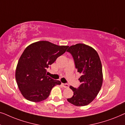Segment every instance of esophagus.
Returning a JSON list of instances; mask_svg holds the SVG:
<instances>
[{
	"label": "esophagus",
	"instance_id": "1",
	"mask_svg": "<svg viewBox=\"0 0 125 125\" xmlns=\"http://www.w3.org/2000/svg\"><path fill=\"white\" fill-rule=\"evenodd\" d=\"M62 86L65 88H69V85H68V83H62Z\"/></svg>",
	"mask_w": 125,
	"mask_h": 125
}]
</instances>
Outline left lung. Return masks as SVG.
Masks as SVG:
<instances>
[{"mask_svg":"<svg viewBox=\"0 0 125 125\" xmlns=\"http://www.w3.org/2000/svg\"><path fill=\"white\" fill-rule=\"evenodd\" d=\"M67 52L72 54L77 72L81 74L78 88L70 86L73 95L68 101L77 106L89 104L101 88L103 75L102 64L97 51L84 44H77L69 47Z\"/></svg>","mask_w":125,"mask_h":125,"instance_id":"8db88e82","label":"left lung"}]
</instances>
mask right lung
<instances>
[{
    "label": "right lung",
    "instance_id": "1",
    "mask_svg": "<svg viewBox=\"0 0 125 125\" xmlns=\"http://www.w3.org/2000/svg\"><path fill=\"white\" fill-rule=\"evenodd\" d=\"M68 47L40 41L25 49L15 73L17 84L25 98L32 102L42 101L49 97L53 87L61 84L59 80L47 76V69Z\"/></svg>",
    "mask_w": 125,
    "mask_h": 125
}]
</instances>
